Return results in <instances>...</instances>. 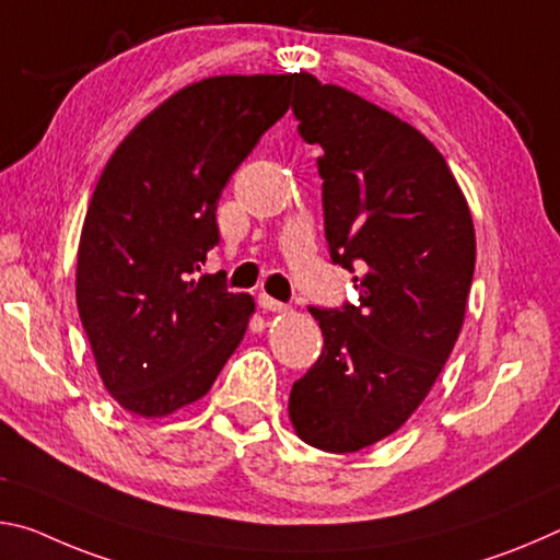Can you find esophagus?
<instances>
[{
    "label": "esophagus",
    "instance_id": "esophagus-1",
    "mask_svg": "<svg viewBox=\"0 0 560 560\" xmlns=\"http://www.w3.org/2000/svg\"><path fill=\"white\" fill-rule=\"evenodd\" d=\"M258 305H260L262 310H268V313H288L285 302L275 300V298H270V295H265V292H260V295H258Z\"/></svg>",
    "mask_w": 560,
    "mask_h": 560
}]
</instances>
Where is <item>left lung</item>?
Segmentation results:
<instances>
[{"instance_id":"8db88e82","label":"left lung","mask_w":560,"mask_h":560,"mask_svg":"<svg viewBox=\"0 0 560 560\" xmlns=\"http://www.w3.org/2000/svg\"><path fill=\"white\" fill-rule=\"evenodd\" d=\"M292 114L323 145L329 258L360 305L310 307L325 347L292 384L290 421L323 452L377 444L415 415L454 350L471 290V210L444 155L415 126L342 86L298 73Z\"/></svg>"}]
</instances>
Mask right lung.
I'll return each instance as SVG.
<instances>
[{"mask_svg": "<svg viewBox=\"0 0 560 560\" xmlns=\"http://www.w3.org/2000/svg\"><path fill=\"white\" fill-rule=\"evenodd\" d=\"M298 73L210 77L180 89L108 159L84 218L77 307L108 394L168 417L213 387L255 302L194 272L218 245V198L290 106Z\"/></svg>", "mask_w": 560, "mask_h": 560, "instance_id": "obj_1", "label": "right lung"}]
</instances>
